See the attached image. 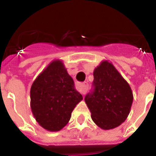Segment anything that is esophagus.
Returning <instances> with one entry per match:
<instances>
[{"instance_id": "obj_1", "label": "esophagus", "mask_w": 156, "mask_h": 156, "mask_svg": "<svg viewBox=\"0 0 156 156\" xmlns=\"http://www.w3.org/2000/svg\"><path fill=\"white\" fill-rule=\"evenodd\" d=\"M88 89V83L87 82H84L82 84V87H81V93H82L83 95H84L85 94L87 93Z\"/></svg>"}]
</instances>
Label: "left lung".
Listing matches in <instances>:
<instances>
[{"mask_svg": "<svg viewBox=\"0 0 156 156\" xmlns=\"http://www.w3.org/2000/svg\"><path fill=\"white\" fill-rule=\"evenodd\" d=\"M94 90L84 100L94 123L111 129L124 122L133 103V92L115 66L102 61L94 70Z\"/></svg>", "mask_w": 156, "mask_h": 156, "instance_id": "8db88e82", "label": "left lung"}]
</instances>
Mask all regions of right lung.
Masks as SVG:
<instances>
[{
    "instance_id": "obj_1",
    "label": "right lung",
    "mask_w": 156,
    "mask_h": 156,
    "mask_svg": "<svg viewBox=\"0 0 156 156\" xmlns=\"http://www.w3.org/2000/svg\"><path fill=\"white\" fill-rule=\"evenodd\" d=\"M83 100L62 60H54L41 72L30 89L32 113L40 126L48 131L61 130L72 112Z\"/></svg>"
}]
</instances>
